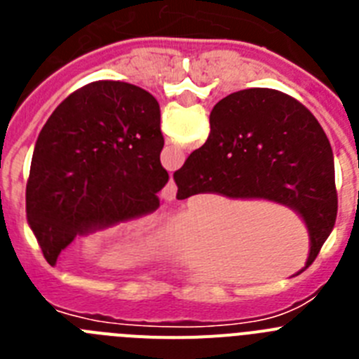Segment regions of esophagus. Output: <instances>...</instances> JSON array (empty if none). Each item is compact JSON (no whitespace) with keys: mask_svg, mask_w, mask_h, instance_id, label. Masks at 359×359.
I'll return each instance as SVG.
<instances>
[{"mask_svg":"<svg viewBox=\"0 0 359 359\" xmlns=\"http://www.w3.org/2000/svg\"><path fill=\"white\" fill-rule=\"evenodd\" d=\"M176 183H174V180L170 177L169 183L163 187V190H161V198L165 199V201H172L174 198H176Z\"/></svg>","mask_w":359,"mask_h":359,"instance_id":"obj_1","label":"esophagus"}]
</instances>
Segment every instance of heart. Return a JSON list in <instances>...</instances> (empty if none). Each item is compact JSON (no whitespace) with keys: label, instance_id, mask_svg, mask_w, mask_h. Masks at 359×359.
Returning a JSON list of instances; mask_svg holds the SVG:
<instances>
[{"label":"heart","instance_id":"obj_1","mask_svg":"<svg viewBox=\"0 0 359 359\" xmlns=\"http://www.w3.org/2000/svg\"><path fill=\"white\" fill-rule=\"evenodd\" d=\"M90 252L93 253L95 248H91ZM145 255H147V248L142 246V244H122V246H116V248L109 250V252L100 259V264L113 269L128 268V266L140 262Z\"/></svg>","mask_w":359,"mask_h":359}]
</instances>
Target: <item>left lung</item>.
Wrapping results in <instances>:
<instances>
[{"mask_svg":"<svg viewBox=\"0 0 359 359\" xmlns=\"http://www.w3.org/2000/svg\"><path fill=\"white\" fill-rule=\"evenodd\" d=\"M161 149L160 104L138 86L91 82L55 107L27 182L28 224L50 266L77 236L160 207Z\"/></svg>","mask_w":359,"mask_h":359,"instance_id":"obj_1","label":"left lung"}]
</instances>
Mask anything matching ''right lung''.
I'll use <instances>...</instances> for the list:
<instances>
[{
  "mask_svg": "<svg viewBox=\"0 0 359 359\" xmlns=\"http://www.w3.org/2000/svg\"><path fill=\"white\" fill-rule=\"evenodd\" d=\"M174 182L177 199H268L297 212L309 231L304 269L320 253L338 212L334 160L322 126L304 104L268 88L219 100L207 142L174 172Z\"/></svg>",
  "mask_w": 359,
  "mask_h": 359,
  "instance_id": "right-lung-1",
  "label": "right lung"
}]
</instances>
